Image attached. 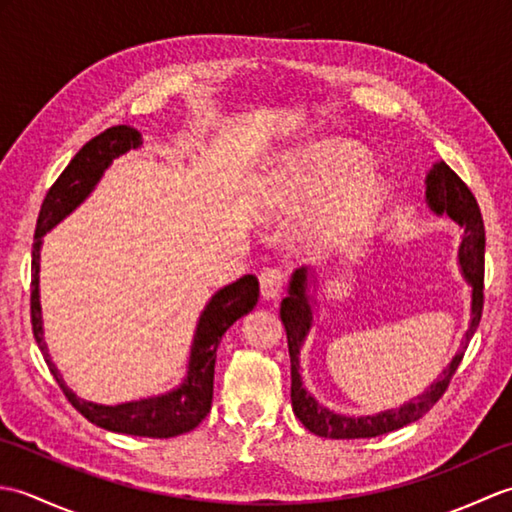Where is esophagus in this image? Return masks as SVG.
Instances as JSON below:
<instances>
[{
    "mask_svg": "<svg viewBox=\"0 0 512 512\" xmlns=\"http://www.w3.org/2000/svg\"><path fill=\"white\" fill-rule=\"evenodd\" d=\"M286 286V273L281 268H266L259 275V288L266 299H277Z\"/></svg>",
    "mask_w": 512,
    "mask_h": 512,
    "instance_id": "obj_1",
    "label": "esophagus"
}]
</instances>
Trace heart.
I'll return each instance as SVG.
<instances>
[{"label":"heart","mask_w":512,"mask_h":512,"mask_svg":"<svg viewBox=\"0 0 512 512\" xmlns=\"http://www.w3.org/2000/svg\"><path fill=\"white\" fill-rule=\"evenodd\" d=\"M279 195L303 202L330 193L325 215L334 231L350 228L372 215L383 202V184L369 171V160L354 147L312 145L275 176Z\"/></svg>","instance_id":"obj_1"}]
</instances>
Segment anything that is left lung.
Instances as JSON below:
<instances>
[{
    "label": "left lung",
    "instance_id": "left-lung-1",
    "mask_svg": "<svg viewBox=\"0 0 512 512\" xmlns=\"http://www.w3.org/2000/svg\"><path fill=\"white\" fill-rule=\"evenodd\" d=\"M427 204L433 213H447L451 220L458 222L464 228V237L460 244V266L462 273L473 288L471 295V325L462 341V350L453 356V361L442 369V376L433 380L427 391L420 396L411 398L398 409L380 411L376 416H343V413H334L332 409L323 407L312 394H308L306 387L301 383L299 374V354L303 341L312 328V306L308 297V284H310V270L303 266L295 270L290 279L288 297L281 301V321H284L286 336H288V352H290V398H292V411L303 422V427L312 431L314 436L332 438V440H356V438H376L383 433L396 431L407 427V424L420 420L447 391L455 369L460 367L466 345H469L471 336L482 319L484 308V220L480 213V204H477L475 195L466 187L462 178L455 173L447 162L440 160L433 165L427 173Z\"/></svg>",
    "mask_w": 512,
    "mask_h": 512
}]
</instances>
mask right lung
<instances>
[{
	"mask_svg": "<svg viewBox=\"0 0 512 512\" xmlns=\"http://www.w3.org/2000/svg\"><path fill=\"white\" fill-rule=\"evenodd\" d=\"M140 134L129 125H116L105 129L103 134L94 136L85 143L70 165L63 169L57 182L43 198L41 211L37 217L35 242H32V281H30V321L32 334L39 343V350L46 358L50 374L57 378L65 398L72 407L88 418L96 427H103L114 433H127V436L140 438H173L180 433L193 431L211 411L213 402V374L217 345H220L224 332L231 325L248 314L257 306L259 299V281L255 275H244L235 284H228L217 290L206 303L200 314L198 328H195L187 378L182 385L162 396L143 398L123 405H94V402L81 400L74 391L63 383L57 365L52 363L48 347L43 343V321H41V303H39V250L41 237L50 228L57 226L65 215H70L79 206L96 182L101 180L103 171L112 165V160L123 156L125 151L140 147Z\"/></svg>",
	"mask_w": 512,
	"mask_h": 512,
	"instance_id": "obj_1",
	"label": "right lung"
}]
</instances>
